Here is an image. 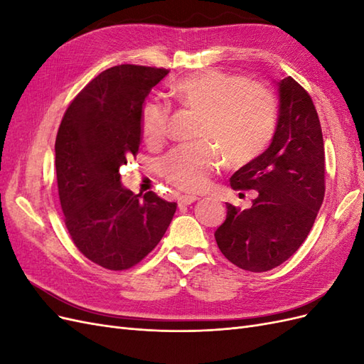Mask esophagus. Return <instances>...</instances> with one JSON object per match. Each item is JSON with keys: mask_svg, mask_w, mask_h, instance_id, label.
<instances>
[{"mask_svg": "<svg viewBox=\"0 0 364 364\" xmlns=\"http://www.w3.org/2000/svg\"><path fill=\"white\" fill-rule=\"evenodd\" d=\"M197 200H200V197H197V196H181L179 197V205L186 206V205H191Z\"/></svg>", "mask_w": 364, "mask_h": 364, "instance_id": "esophagus-1", "label": "esophagus"}]
</instances>
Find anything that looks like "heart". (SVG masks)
Segmentation results:
<instances>
[{
  "instance_id": "1",
  "label": "heart",
  "mask_w": 364,
  "mask_h": 364,
  "mask_svg": "<svg viewBox=\"0 0 364 364\" xmlns=\"http://www.w3.org/2000/svg\"><path fill=\"white\" fill-rule=\"evenodd\" d=\"M171 95L182 106L200 112L197 135L203 141L174 149L161 162V173L182 191L205 190L211 174L223 162L241 165L266 149L277 123V103L259 85L243 75L206 70L186 75L171 86ZM168 109L150 102L142 109L141 134L149 146L165 138ZM214 140L218 148L212 142Z\"/></svg>"
}]
</instances>
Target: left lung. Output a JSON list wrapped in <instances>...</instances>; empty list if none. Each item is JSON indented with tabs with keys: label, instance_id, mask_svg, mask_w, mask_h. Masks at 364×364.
I'll use <instances>...</instances> for the list:
<instances>
[{
	"label": "left lung",
	"instance_id": "left-lung-1",
	"mask_svg": "<svg viewBox=\"0 0 364 364\" xmlns=\"http://www.w3.org/2000/svg\"><path fill=\"white\" fill-rule=\"evenodd\" d=\"M278 119L270 146L230 178L234 190H255L252 208L226 205L215 230L237 267L267 272L301 247L325 196L323 136L311 97L291 77L277 82Z\"/></svg>",
	"mask_w": 364,
	"mask_h": 364
}]
</instances>
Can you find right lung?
<instances>
[{
	"mask_svg": "<svg viewBox=\"0 0 364 364\" xmlns=\"http://www.w3.org/2000/svg\"><path fill=\"white\" fill-rule=\"evenodd\" d=\"M167 70L118 65L87 83L65 112L56 174L65 225L83 255L109 270L135 266L156 247L178 203L134 194L119 167L139 149L146 98Z\"/></svg>",
	"mask_w": 364,
	"mask_h": 364,
	"instance_id": "obj_1",
	"label": "right lung"
}]
</instances>
